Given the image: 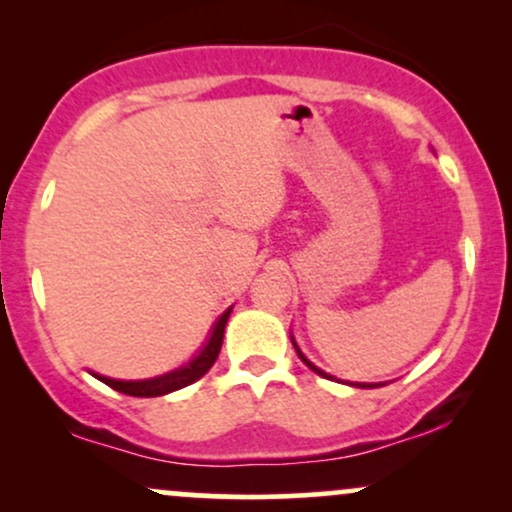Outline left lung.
I'll return each mask as SVG.
<instances>
[{"mask_svg":"<svg viewBox=\"0 0 512 512\" xmlns=\"http://www.w3.org/2000/svg\"><path fill=\"white\" fill-rule=\"evenodd\" d=\"M291 342H293V349H296V354H298V358H301V361H303V363H305V366H308L310 370H313V373H317V375H322V378H330V380L334 378V375H327V373H325V370H320V368H317V366H315V363H313V361H310V358H308V356H305L301 349H298L296 339H293V337H291ZM354 385H356V387H375V385H385V383H354Z\"/></svg>","mask_w":512,"mask_h":512,"instance_id":"left-lung-1","label":"left lung"}]
</instances>
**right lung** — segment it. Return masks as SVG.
<instances>
[{"mask_svg":"<svg viewBox=\"0 0 512 512\" xmlns=\"http://www.w3.org/2000/svg\"><path fill=\"white\" fill-rule=\"evenodd\" d=\"M231 310L233 308H228L226 313L216 320L207 344H204L202 349H199V354L192 358L190 363H185V366L170 370V373L156 375V378H146V380H115V378H108V375H98V373L93 375H96L101 383L129 397H161V395H168V392L180 390V387L192 385L195 380L202 378V375L214 366L216 358H219V351L223 344V330H226V322L228 317H231Z\"/></svg>","mask_w":512,"mask_h":512,"instance_id":"1","label":"right lung"}]
</instances>
